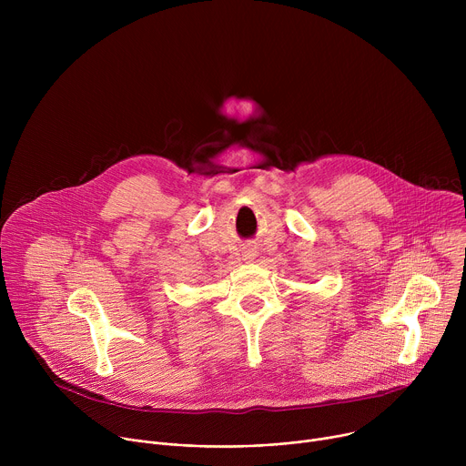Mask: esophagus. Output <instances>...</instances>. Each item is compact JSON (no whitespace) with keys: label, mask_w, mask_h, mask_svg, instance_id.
I'll return each instance as SVG.
<instances>
[{"label":"esophagus","mask_w":466,"mask_h":466,"mask_svg":"<svg viewBox=\"0 0 466 466\" xmlns=\"http://www.w3.org/2000/svg\"><path fill=\"white\" fill-rule=\"evenodd\" d=\"M254 256H256V250H254V248H247V250L243 252V259H247V261H252Z\"/></svg>","instance_id":"1"}]
</instances>
